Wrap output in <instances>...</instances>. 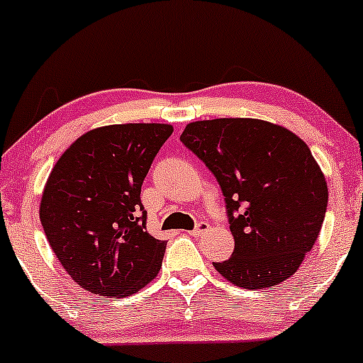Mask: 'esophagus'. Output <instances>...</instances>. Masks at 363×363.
<instances>
[{
	"label": "esophagus",
	"mask_w": 363,
	"mask_h": 363,
	"mask_svg": "<svg viewBox=\"0 0 363 363\" xmlns=\"http://www.w3.org/2000/svg\"><path fill=\"white\" fill-rule=\"evenodd\" d=\"M208 230H209V223H206V221H199V223L196 225V228L190 230V235L199 237V235H202L204 232H208Z\"/></svg>",
	"instance_id": "esophagus-1"
}]
</instances>
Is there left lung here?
Here are the masks:
<instances>
[{"instance_id": "obj_1", "label": "left lung", "mask_w": 363, "mask_h": 363, "mask_svg": "<svg viewBox=\"0 0 363 363\" xmlns=\"http://www.w3.org/2000/svg\"><path fill=\"white\" fill-rule=\"evenodd\" d=\"M180 140L225 196L235 247L214 268L245 289L296 274L320 233L329 199L306 143L279 124L244 118L196 121Z\"/></svg>"}]
</instances>
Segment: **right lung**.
I'll return each mask as SVG.
<instances>
[{
  "mask_svg": "<svg viewBox=\"0 0 363 363\" xmlns=\"http://www.w3.org/2000/svg\"><path fill=\"white\" fill-rule=\"evenodd\" d=\"M171 124L96 128L76 140L53 166L40 218L62 267L93 294L124 298L161 270L166 240L145 228L142 183Z\"/></svg>",
  "mask_w": 363,
  "mask_h": 363,
  "instance_id": "obj_1",
  "label": "right lung"
}]
</instances>
